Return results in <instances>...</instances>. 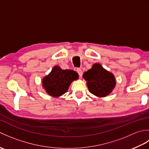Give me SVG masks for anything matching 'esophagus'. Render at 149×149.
<instances>
[{"instance_id": "34e87169", "label": "esophagus", "mask_w": 149, "mask_h": 149, "mask_svg": "<svg viewBox=\"0 0 149 149\" xmlns=\"http://www.w3.org/2000/svg\"><path fill=\"white\" fill-rule=\"evenodd\" d=\"M76 71L79 74V76L82 77V75H83V71H82V70L81 68H77L76 70Z\"/></svg>"}]
</instances>
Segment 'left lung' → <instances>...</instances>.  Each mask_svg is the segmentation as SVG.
<instances>
[{
  "mask_svg": "<svg viewBox=\"0 0 149 149\" xmlns=\"http://www.w3.org/2000/svg\"><path fill=\"white\" fill-rule=\"evenodd\" d=\"M83 77L86 81L90 92L99 98L107 97L116 86L115 75L102 67L100 63H95L85 72Z\"/></svg>",
  "mask_w": 149,
  "mask_h": 149,
  "instance_id": "1",
  "label": "left lung"
}]
</instances>
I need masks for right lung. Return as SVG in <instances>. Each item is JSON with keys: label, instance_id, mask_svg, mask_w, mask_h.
<instances>
[{"label": "right lung", "instance_id": "add662e5", "mask_svg": "<svg viewBox=\"0 0 149 149\" xmlns=\"http://www.w3.org/2000/svg\"><path fill=\"white\" fill-rule=\"evenodd\" d=\"M78 79L76 72L54 66L51 72L42 79V87L50 96L59 97L68 91L72 82Z\"/></svg>", "mask_w": 149, "mask_h": 149}]
</instances>
